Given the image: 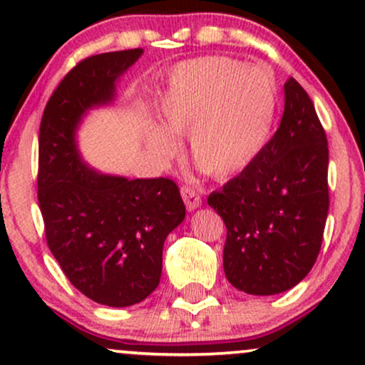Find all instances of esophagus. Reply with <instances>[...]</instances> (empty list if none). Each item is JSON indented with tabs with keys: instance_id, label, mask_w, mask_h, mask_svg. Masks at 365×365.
Wrapping results in <instances>:
<instances>
[{
	"instance_id": "obj_1",
	"label": "esophagus",
	"mask_w": 365,
	"mask_h": 365,
	"mask_svg": "<svg viewBox=\"0 0 365 365\" xmlns=\"http://www.w3.org/2000/svg\"><path fill=\"white\" fill-rule=\"evenodd\" d=\"M182 197L188 211H195V209L200 206V195L194 187L190 185L182 187Z\"/></svg>"
}]
</instances>
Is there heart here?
<instances>
[{"mask_svg": "<svg viewBox=\"0 0 365 365\" xmlns=\"http://www.w3.org/2000/svg\"><path fill=\"white\" fill-rule=\"evenodd\" d=\"M278 110V87L262 66L212 56L185 61L170 75L161 125H149L145 142L161 159L178 153L175 135L190 133L197 168L215 178L242 173L259 158Z\"/></svg>", "mask_w": 365, "mask_h": 365, "instance_id": "obj_1", "label": "heart"}]
</instances>
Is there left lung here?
I'll list each match as a JSON object with an SVG mask.
<instances>
[{"mask_svg": "<svg viewBox=\"0 0 365 365\" xmlns=\"http://www.w3.org/2000/svg\"><path fill=\"white\" fill-rule=\"evenodd\" d=\"M328 161L311 98L288 78L279 128L249 168L207 199L226 225L223 267L237 290L276 295L312 269L329 209Z\"/></svg>", "mask_w": 365, "mask_h": 365, "instance_id": "1", "label": "left lung"}]
</instances>
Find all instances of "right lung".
I'll use <instances>...</instances> for the list:
<instances>
[{
	"instance_id": "obj_1",
	"label": "right lung",
	"mask_w": 365,
	"mask_h": 365,
	"mask_svg": "<svg viewBox=\"0 0 365 365\" xmlns=\"http://www.w3.org/2000/svg\"><path fill=\"white\" fill-rule=\"evenodd\" d=\"M144 53L86 58L49 98L39 128L37 199L46 240L70 283L108 307L139 304L156 290L166 237L185 220L177 183L91 168L77 132L91 110L110 106L116 82Z\"/></svg>"
}]
</instances>
